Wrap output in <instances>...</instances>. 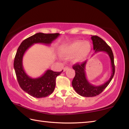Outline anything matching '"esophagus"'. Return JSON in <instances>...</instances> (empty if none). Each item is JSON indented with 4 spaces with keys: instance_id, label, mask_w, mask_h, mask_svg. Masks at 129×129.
<instances>
[{
    "instance_id": "esophagus-1",
    "label": "esophagus",
    "mask_w": 129,
    "mask_h": 129,
    "mask_svg": "<svg viewBox=\"0 0 129 129\" xmlns=\"http://www.w3.org/2000/svg\"><path fill=\"white\" fill-rule=\"evenodd\" d=\"M69 69V67H64V71L65 72V71H66L67 70H68Z\"/></svg>"
}]
</instances>
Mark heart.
Instances as JSON below:
<instances>
[{"label":"heart","mask_w":129,"mask_h":129,"mask_svg":"<svg viewBox=\"0 0 129 129\" xmlns=\"http://www.w3.org/2000/svg\"><path fill=\"white\" fill-rule=\"evenodd\" d=\"M90 51V45L88 42L75 40L60 47V52L63 56H72L73 62H80L85 59Z\"/></svg>","instance_id":"b5f03b06"}]
</instances>
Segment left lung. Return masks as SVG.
<instances>
[{
  "label": "left lung",
  "mask_w": 129,
  "mask_h": 129,
  "mask_svg": "<svg viewBox=\"0 0 129 129\" xmlns=\"http://www.w3.org/2000/svg\"><path fill=\"white\" fill-rule=\"evenodd\" d=\"M91 39L93 41L94 53L100 52H104L109 55L111 61L112 74H111L109 80L104 84L99 86H95L90 84L87 80L86 77L85 70V65L87 60L85 61L81 64H76L74 65L73 69L75 71L76 75L72 82V86L78 94L85 97H94L102 92L112 81L115 73L114 56H113L111 48L107 44L105 41L99 36H91Z\"/></svg>",
  "instance_id": "1"
}]
</instances>
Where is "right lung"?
<instances>
[{
  "instance_id": "1",
  "label": "right lung",
  "mask_w": 129,
  "mask_h": 129,
  "mask_svg": "<svg viewBox=\"0 0 129 129\" xmlns=\"http://www.w3.org/2000/svg\"><path fill=\"white\" fill-rule=\"evenodd\" d=\"M59 34L37 33L25 39L19 47L15 57L14 69L17 81L23 90L28 94L35 98H43L53 93L56 86V78L61 72H53L48 69L41 76L31 78L23 69V58L25 52L34 44L41 43L50 45L59 36Z\"/></svg>"
}]
</instances>
